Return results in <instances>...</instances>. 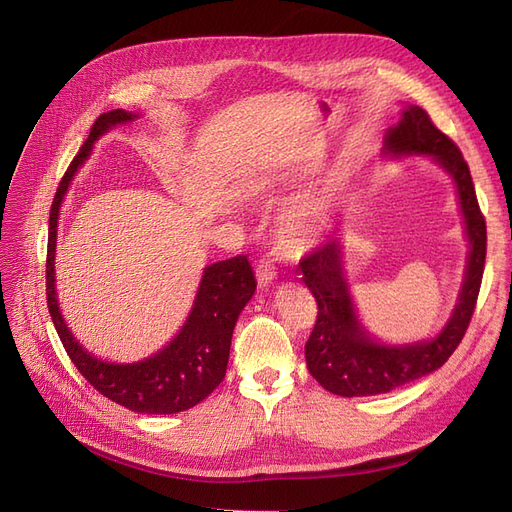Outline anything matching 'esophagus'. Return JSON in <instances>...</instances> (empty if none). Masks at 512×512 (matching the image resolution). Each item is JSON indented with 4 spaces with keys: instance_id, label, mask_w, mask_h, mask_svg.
I'll use <instances>...</instances> for the list:
<instances>
[{
    "instance_id": "34e87169",
    "label": "esophagus",
    "mask_w": 512,
    "mask_h": 512,
    "mask_svg": "<svg viewBox=\"0 0 512 512\" xmlns=\"http://www.w3.org/2000/svg\"><path fill=\"white\" fill-rule=\"evenodd\" d=\"M275 265L269 258H260L258 265H256V280L260 286H269L275 280Z\"/></svg>"
}]
</instances>
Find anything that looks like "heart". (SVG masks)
I'll use <instances>...</instances> for the list:
<instances>
[{
	"mask_svg": "<svg viewBox=\"0 0 512 512\" xmlns=\"http://www.w3.org/2000/svg\"><path fill=\"white\" fill-rule=\"evenodd\" d=\"M320 220L316 211H294L282 222V239L288 245H303L318 232Z\"/></svg>",
	"mask_w": 512,
	"mask_h": 512,
	"instance_id": "heart-1",
	"label": "heart"
}]
</instances>
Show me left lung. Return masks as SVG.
<instances>
[{"mask_svg":"<svg viewBox=\"0 0 512 512\" xmlns=\"http://www.w3.org/2000/svg\"><path fill=\"white\" fill-rule=\"evenodd\" d=\"M384 151L393 156L423 153L455 179L470 241L466 282L451 320L438 337L412 346H384L376 344L356 320L342 267V245L327 241L309 252L299 262V269L318 303V316L305 344V361L309 374L324 389L342 397L389 393L440 369L468 331L485 271V215L478 207L468 162L463 160L453 138L433 126L421 106H408L397 126L386 132Z\"/></svg>","mask_w":512,"mask_h":512,"instance_id":"obj_1","label":"left lung"}]
</instances>
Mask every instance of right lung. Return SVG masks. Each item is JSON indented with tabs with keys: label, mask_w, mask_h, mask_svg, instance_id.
Instances as JSON below:
<instances>
[{
	"label": "right lung",
	"mask_w": 512,
	"mask_h": 512,
	"mask_svg": "<svg viewBox=\"0 0 512 512\" xmlns=\"http://www.w3.org/2000/svg\"><path fill=\"white\" fill-rule=\"evenodd\" d=\"M136 115L123 108L102 113L81 151L70 162L55 192L49 218V252H46V305L74 367L98 393L115 404L141 414H175L190 410L213 393L226 376L230 339L237 318L256 290V277L247 256L220 260L205 269L188 322L179 335L158 354L130 365L106 363L91 356L68 331L55 297V239L61 200L79 166L87 160L98 138L117 123Z\"/></svg>",
	"instance_id": "right-lung-1"
}]
</instances>
